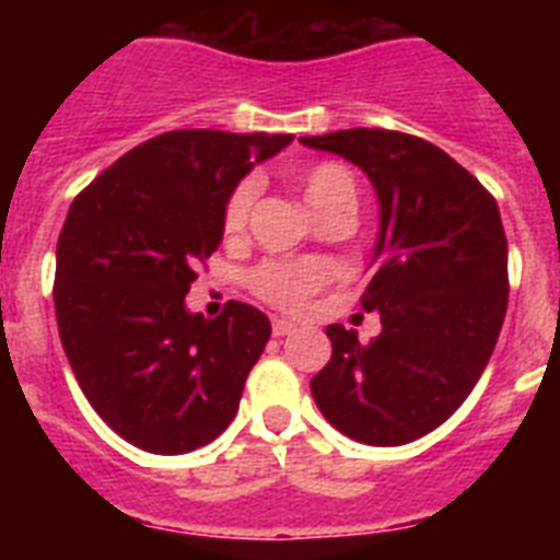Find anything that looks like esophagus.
I'll return each mask as SVG.
<instances>
[{"mask_svg": "<svg viewBox=\"0 0 560 560\" xmlns=\"http://www.w3.org/2000/svg\"><path fill=\"white\" fill-rule=\"evenodd\" d=\"M296 331V325L290 323V319H272V334L276 337H288V334Z\"/></svg>", "mask_w": 560, "mask_h": 560, "instance_id": "1", "label": "esophagus"}]
</instances>
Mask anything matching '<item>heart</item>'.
I'll return each mask as SVG.
<instances>
[{
  "mask_svg": "<svg viewBox=\"0 0 560 560\" xmlns=\"http://www.w3.org/2000/svg\"><path fill=\"white\" fill-rule=\"evenodd\" d=\"M296 186L302 191V200L314 214H319L323 209L334 206V202H351L358 206V186H354V177L349 171L337 165V162H319V165H311V168L299 171ZM255 200V183L253 179H244L241 186H235V191L229 194L226 209H223V229L229 235H235L246 226V218H249V209H253ZM328 279V267L319 261H299V264H284L272 261L261 264L258 270L253 272V290L261 299H267L270 305L279 307H302L305 299L319 290Z\"/></svg>",
  "mask_w": 560,
  "mask_h": 560,
  "instance_id": "obj_1",
  "label": "heart"
}]
</instances>
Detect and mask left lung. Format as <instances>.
Here are the masks:
<instances>
[{
  "label": "left lung",
  "instance_id": "1",
  "mask_svg": "<svg viewBox=\"0 0 560 560\" xmlns=\"http://www.w3.org/2000/svg\"><path fill=\"white\" fill-rule=\"evenodd\" d=\"M358 165L377 194L374 276L360 296L381 334L328 325L331 360L311 381L328 424L398 447L447 421L477 386L509 302V244L494 197L442 148L395 130L302 136Z\"/></svg>",
  "mask_w": 560,
  "mask_h": 560
}]
</instances>
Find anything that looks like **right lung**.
Instances as JSON below:
<instances>
[{
    "label": "right lung",
    "mask_w": 560,
    "mask_h": 560,
    "mask_svg": "<svg viewBox=\"0 0 560 560\" xmlns=\"http://www.w3.org/2000/svg\"><path fill=\"white\" fill-rule=\"evenodd\" d=\"M290 133L171 130L113 162L74 197L57 241L55 314L92 409L162 456L214 442L237 412L270 319L229 302L191 314L197 261L223 241L229 194Z\"/></svg>",
    "instance_id": "add662e5"
}]
</instances>
